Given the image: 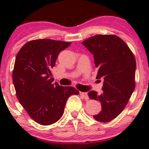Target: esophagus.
I'll return each mask as SVG.
<instances>
[{"label":"esophagus","mask_w":149,"mask_h":149,"mask_svg":"<svg viewBox=\"0 0 149 149\" xmlns=\"http://www.w3.org/2000/svg\"><path fill=\"white\" fill-rule=\"evenodd\" d=\"M80 95L81 96V97H83L84 99H85V100H87V99H88V94H87L86 92H82V91H80Z\"/></svg>","instance_id":"obj_1"}]
</instances>
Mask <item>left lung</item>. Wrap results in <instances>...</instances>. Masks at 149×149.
I'll use <instances>...</instances> for the list:
<instances>
[{"mask_svg":"<svg viewBox=\"0 0 149 149\" xmlns=\"http://www.w3.org/2000/svg\"><path fill=\"white\" fill-rule=\"evenodd\" d=\"M94 55L98 68L97 79H104L102 91L88 93L91 100L100 102L102 111L94 118L107 123L123 112L136 87V62L127 45L113 34H98L82 42Z\"/></svg>","mask_w":149,"mask_h":149,"instance_id":"1","label":"left lung"}]
</instances>
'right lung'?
Listing matches in <instances>:
<instances>
[{
  "label": "right lung",
  "instance_id": "right-lung-1",
  "mask_svg": "<svg viewBox=\"0 0 149 149\" xmlns=\"http://www.w3.org/2000/svg\"><path fill=\"white\" fill-rule=\"evenodd\" d=\"M70 44L49 39L31 40L16 55L12 73L16 97L30 118L42 125L59 120L68 97L79 94L73 86L52 84L51 68L60 52Z\"/></svg>",
  "mask_w": 149,
  "mask_h": 149
}]
</instances>
